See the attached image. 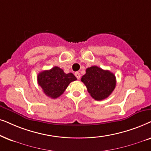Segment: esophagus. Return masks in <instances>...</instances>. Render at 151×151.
<instances>
[{"instance_id": "obj_1", "label": "esophagus", "mask_w": 151, "mask_h": 151, "mask_svg": "<svg viewBox=\"0 0 151 151\" xmlns=\"http://www.w3.org/2000/svg\"><path fill=\"white\" fill-rule=\"evenodd\" d=\"M74 75H75V77H77L78 79H79L80 77H81V74H80V73H79V72H75V74H74Z\"/></svg>"}]
</instances>
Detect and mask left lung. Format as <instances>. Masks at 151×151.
Instances as JSON below:
<instances>
[{"instance_id": "8db88e82", "label": "left lung", "mask_w": 151, "mask_h": 151, "mask_svg": "<svg viewBox=\"0 0 151 151\" xmlns=\"http://www.w3.org/2000/svg\"><path fill=\"white\" fill-rule=\"evenodd\" d=\"M81 80L85 84L90 96L96 101L108 97L116 86L114 74L97 66L87 68Z\"/></svg>"}]
</instances>
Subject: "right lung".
<instances>
[{
    "instance_id": "right-lung-1",
    "label": "right lung",
    "mask_w": 151,
    "mask_h": 151,
    "mask_svg": "<svg viewBox=\"0 0 151 151\" xmlns=\"http://www.w3.org/2000/svg\"><path fill=\"white\" fill-rule=\"evenodd\" d=\"M76 80L77 78L71 72L65 74L57 66L41 72L37 77L38 84L45 94L52 99H57L61 96L68 85Z\"/></svg>"
}]
</instances>
